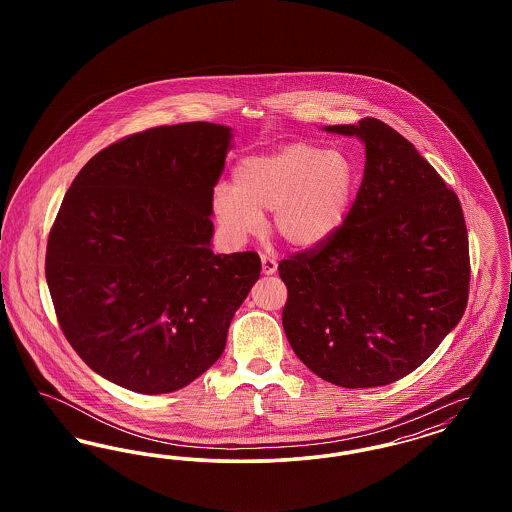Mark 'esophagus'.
<instances>
[{
    "instance_id": "34e87169",
    "label": "esophagus",
    "mask_w": 512,
    "mask_h": 512,
    "mask_svg": "<svg viewBox=\"0 0 512 512\" xmlns=\"http://www.w3.org/2000/svg\"><path fill=\"white\" fill-rule=\"evenodd\" d=\"M261 265H263V274H265V276L274 274V272H276V268H278L276 259H270L267 255H263V257H261Z\"/></svg>"
}]
</instances>
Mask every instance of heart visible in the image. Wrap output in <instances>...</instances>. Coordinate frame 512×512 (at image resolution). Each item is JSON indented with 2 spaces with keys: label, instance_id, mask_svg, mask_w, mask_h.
Here are the masks:
<instances>
[{
  "label": "heart",
  "instance_id": "obj_1",
  "mask_svg": "<svg viewBox=\"0 0 512 512\" xmlns=\"http://www.w3.org/2000/svg\"><path fill=\"white\" fill-rule=\"evenodd\" d=\"M355 188L357 169L347 153L290 142L242 159L234 186H215L211 207L230 244L259 236L265 230L263 213L274 211V230L286 244L313 249L340 232Z\"/></svg>",
  "mask_w": 512,
  "mask_h": 512
}]
</instances>
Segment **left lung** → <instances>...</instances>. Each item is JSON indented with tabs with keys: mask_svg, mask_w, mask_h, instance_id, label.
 Listing matches in <instances>:
<instances>
[{
	"mask_svg": "<svg viewBox=\"0 0 512 512\" xmlns=\"http://www.w3.org/2000/svg\"><path fill=\"white\" fill-rule=\"evenodd\" d=\"M365 144L340 232L278 265L282 324L301 363L341 388L386 386L422 365L466 309L470 261L459 197L386 122L324 126Z\"/></svg>",
	"mask_w": 512,
	"mask_h": 512,
	"instance_id": "8db88e82",
	"label": "left lung"
}]
</instances>
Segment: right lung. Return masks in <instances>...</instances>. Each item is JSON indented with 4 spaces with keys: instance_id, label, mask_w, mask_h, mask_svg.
I'll return each mask as SVG.
<instances>
[{
    "instance_id": "add662e5",
    "label": "right lung",
    "mask_w": 512,
    "mask_h": 512,
    "mask_svg": "<svg viewBox=\"0 0 512 512\" xmlns=\"http://www.w3.org/2000/svg\"><path fill=\"white\" fill-rule=\"evenodd\" d=\"M232 128L157 126L101 149L49 232L46 280L80 359L126 390H180L219 361L261 276L253 251L215 255L213 188Z\"/></svg>"
}]
</instances>
